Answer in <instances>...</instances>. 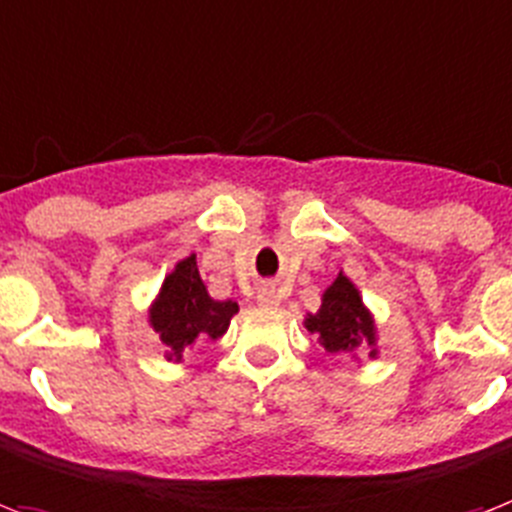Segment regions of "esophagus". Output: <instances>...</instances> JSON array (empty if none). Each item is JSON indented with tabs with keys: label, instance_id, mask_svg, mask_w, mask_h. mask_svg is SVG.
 Wrapping results in <instances>:
<instances>
[{
	"label": "esophagus",
	"instance_id": "1",
	"mask_svg": "<svg viewBox=\"0 0 512 512\" xmlns=\"http://www.w3.org/2000/svg\"><path fill=\"white\" fill-rule=\"evenodd\" d=\"M256 304L264 306V309H277V306H280V296H277L275 288H259V293H256Z\"/></svg>",
	"mask_w": 512,
	"mask_h": 512
}]
</instances>
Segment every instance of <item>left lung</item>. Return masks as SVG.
<instances>
[{
    "instance_id": "1",
    "label": "left lung",
    "mask_w": 512,
    "mask_h": 512,
    "mask_svg": "<svg viewBox=\"0 0 512 512\" xmlns=\"http://www.w3.org/2000/svg\"><path fill=\"white\" fill-rule=\"evenodd\" d=\"M304 327L317 338L327 354H357L367 351L378 357V335L370 309L362 301V293L349 277L338 275L333 285L322 293V306L304 317Z\"/></svg>"
}]
</instances>
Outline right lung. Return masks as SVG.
<instances>
[{"label": "right lung", "mask_w": 512, "mask_h": 512, "mask_svg": "<svg viewBox=\"0 0 512 512\" xmlns=\"http://www.w3.org/2000/svg\"><path fill=\"white\" fill-rule=\"evenodd\" d=\"M237 314L235 301H216L198 272L195 253L177 261L147 309V322L161 338L169 362H182L198 343L219 341Z\"/></svg>", "instance_id": "obj_1"}]
</instances>
